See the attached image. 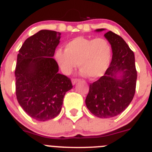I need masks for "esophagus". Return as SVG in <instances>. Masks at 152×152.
<instances>
[{
    "label": "esophagus",
    "mask_w": 152,
    "mask_h": 152,
    "mask_svg": "<svg viewBox=\"0 0 152 152\" xmlns=\"http://www.w3.org/2000/svg\"><path fill=\"white\" fill-rule=\"evenodd\" d=\"M78 79H72V84H73V85H75V83H77V81H78Z\"/></svg>",
    "instance_id": "esophagus-1"
}]
</instances>
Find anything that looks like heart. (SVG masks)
<instances>
[{
  "label": "heart",
  "instance_id": "b5f03b06",
  "mask_svg": "<svg viewBox=\"0 0 152 152\" xmlns=\"http://www.w3.org/2000/svg\"><path fill=\"white\" fill-rule=\"evenodd\" d=\"M111 56V44L102 37H75L66 43L65 50L58 49L55 53L56 60L64 74L70 75L79 65L80 75L90 76L91 79L105 75Z\"/></svg>",
  "mask_w": 152,
  "mask_h": 152
}]
</instances>
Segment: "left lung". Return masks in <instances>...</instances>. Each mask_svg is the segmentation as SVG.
<instances>
[{"mask_svg":"<svg viewBox=\"0 0 152 152\" xmlns=\"http://www.w3.org/2000/svg\"><path fill=\"white\" fill-rule=\"evenodd\" d=\"M104 36L111 46L112 59L105 75L90 84L85 103L95 116L110 118L123 112L133 100L137 72L134 53L124 40L111 31Z\"/></svg>","mask_w":152,"mask_h":152,"instance_id":"1","label":"left lung"}]
</instances>
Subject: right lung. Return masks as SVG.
I'll return each mask as SVG.
<instances>
[{"label":"right lung","mask_w":152,"mask_h":152,"mask_svg":"<svg viewBox=\"0 0 152 152\" xmlns=\"http://www.w3.org/2000/svg\"><path fill=\"white\" fill-rule=\"evenodd\" d=\"M60 35L55 31H39L26 39L17 56L16 98L22 109L38 121L59 115L65 94L73 87L70 79L58 72L53 59Z\"/></svg>","instance_id":"add662e5"}]
</instances>
